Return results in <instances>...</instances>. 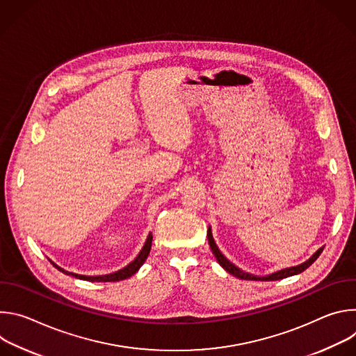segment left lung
<instances>
[{"label": "left lung", "mask_w": 356, "mask_h": 356, "mask_svg": "<svg viewBox=\"0 0 356 356\" xmlns=\"http://www.w3.org/2000/svg\"><path fill=\"white\" fill-rule=\"evenodd\" d=\"M207 235H209V243H210V248L214 253V257L217 258L218 264L232 276L238 277V279H242V280H262V282H270V280H280V279H284V277H289V276H294V275H298L301 273L302 270H306L310 265H313L316 262V259L321 255V252L324 249L320 248L316 253H313V257L310 259H307L306 262H302L297 266H291V268H286V269H282V270H277V272H273L270 275H266V276H255V275H250L248 272H243L242 269H239L238 266H235L232 262H229L222 253L221 250L218 249L214 238H213V231H211V227H209V231H207Z\"/></svg>", "instance_id": "1"}]
</instances>
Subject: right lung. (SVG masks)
I'll use <instances>...</instances> for the list:
<instances>
[{"label":"right lung","mask_w":356,"mask_h":356,"mask_svg":"<svg viewBox=\"0 0 356 356\" xmlns=\"http://www.w3.org/2000/svg\"><path fill=\"white\" fill-rule=\"evenodd\" d=\"M150 246H152V234L149 232V235H147V238H146V241H145V245L142 246L140 252L138 253V257H136L129 265H127L125 268L120 269L118 272H114V273H110V275H103V276H86V275L72 273V272H67V270H65L63 268L58 266V265L54 264L52 261H50V262H52L54 266L58 268V269H59L60 272H63L65 275H72V276H74V277H77V279H81V280H88V282H120V280H124V279L131 277L132 275H135V273L139 270V268L145 264V261H146V258H147V255H149Z\"/></svg>","instance_id":"1"}]
</instances>
